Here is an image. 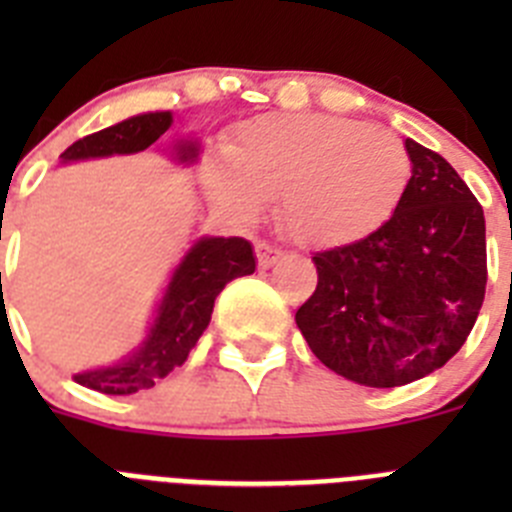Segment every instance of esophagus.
<instances>
[{"label": "esophagus", "mask_w": 512, "mask_h": 512, "mask_svg": "<svg viewBox=\"0 0 512 512\" xmlns=\"http://www.w3.org/2000/svg\"><path fill=\"white\" fill-rule=\"evenodd\" d=\"M256 259H259L261 269H269V266H274L279 259H282V251L274 246H269V243L259 241L256 243Z\"/></svg>", "instance_id": "esophagus-1"}]
</instances>
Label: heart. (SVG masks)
Segmentation results:
<instances>
[{
  "mask_svg": "<svg viewBox=\"0 0 512 512\" xmlns=\"http://www.w3.org/2000/svg\"><path fill=\"white\" fill-rule=\"evenodd\" d=\"M410 156L400 138L366 122L271 112L207 153L202 187L230 220L259 223L279 197L284 230L307 248H338L377 233L402 202Z\"/></svg>",
  "mask_w": 512,
  "mask_h": 512,
  "instance_id": "heart-1",
  "label": "heart"
}]
</instances>
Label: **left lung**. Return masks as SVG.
I'll return each instance as SVG.
<instances>
[{
	"instance_id": "left-lung-1",
	"label": "left lung",
	"mask_w": 512,
	"mask_h": 512,
	"mask_svg": "<svg viewBox=\"0 0 512 512\" xmlns=\"http://www.w3.org/2000/svg\"><path fill=\"white\" fill-rule=\"evenodd\" d=\"M413 176L395 215L364 241L312 256L318 287L295 320L330 372L400 387L464 346L485 300V212L454 166L405 140Z\"/></svg>"
}]
</instances>
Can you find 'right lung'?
<instances>
[{
	"label": "right lung",
	"mask_w": 512,
	"mask_h": 512,
	"mask_svg": "<svg viewBox=\"0 0 512 512\" xmlns=\"http://www.w3.org/2000/svg\"><path fill=\"white\" fill-rule=\"evenodd\" d=\"M171 122L174 117L169 110L133 115L76 140L74 146L61 153V164L146 151L171 128ZM169 156L176 164H194L200 156V143L194 138H176L169 148ZM253 271H256V256L246 238L202 235L171 271L146 338L115 364L74 374V382L104 395H133L140 390H151L158 379H164L187 361L189 351L197 346L210 325L215 297L223 292L225 284Z\"/></svg>",
	"instance_id": "right-lung-1"
}]
</instances>
